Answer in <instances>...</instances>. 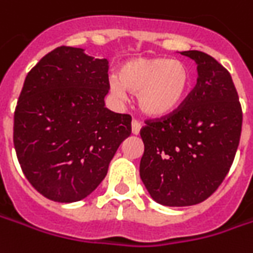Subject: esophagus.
<instances>
[{
    "mask_svg": "<svg viewBox=\"0 0 253 253\" xmlns=\"http://www.w3.org/2000/svg\"><path fill=\"white\" fill-rule=\"evenodd\" d=\"M140 130H141L140 122H138V120H133V122H131V133L137 135V134L140 133Z\"/></svg>",
    "mask_w": 253,
    "mask_h": 253,
    "instance_id": "obj_1",
    "label": "esophagus"
}]
</instances>
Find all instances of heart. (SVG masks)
I'll list each match as a JSON object with an SVG mask.
<instances>
[{
    "label": "heart",
    "mask_w": 253,
    "mask_h": 253,
    "mask_svg": "<svg viewBox=\"0 0 253 253\" xmlns=\"http://www.w3.org/2000/svg\"><path fill=\"white\" fill-rule=\"evenodd\" d=\"M192 85L190 68L183 61L168 58H135L125 62L118 79L111 80V92L125 97V88L137 94V105L148 118H165L184 104Z\"/></svg>",
    "instance_id": "1"
}]
</instances>
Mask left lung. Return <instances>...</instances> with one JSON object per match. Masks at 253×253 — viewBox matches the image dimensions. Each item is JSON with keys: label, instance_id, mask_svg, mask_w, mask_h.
Instances as JSON below:
<instances>
[{"label": "left lung", "instance_id": "obj_1", "mask_svg": "<svg viewBox=\"0 0 253 253\" xmlns=\"http://www.w3.org/2000/svg\"><path fill=\"white\" fill-rule=\"evenodd\" d=\"M198 65L197 84L176 112L145 120L140 177L165 206H190L209 198L233 165L242 109L228 70L201 51L181 52Z\"/></svg>", "mask_w": 253, "mask_h": 253}]
</instances>
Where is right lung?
Wrapping results in <instances>:
<instances>
[{
  "instance_id": "add662e5",
  "label": "right lung",
  "mask_w": 253,
  "mask_h": 253,
  "mask_svg": "<svg viewBox=\"0 0 253 253\" xmlns=\"http://www.w3.org/2000/svg\"><path fill=\"white\" fill-rule=\"evenodd\" d=\"M108 59L58 47L27 73L13 116V145L29 183L55 202H76L97 188L131 116L105 108Z\"/></svg>"
}]
</instances>
